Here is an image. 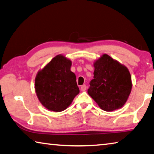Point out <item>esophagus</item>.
I'll return each mask as SVG.
<instances>
[{"mask_svg": "<svg viewBox=\"0 0 154 154\" xmlns=\"http://www.w3.org/2000/svg\"><path fill=\"white\" fill-rule=\"evenodd\" d=\"M86 89H87V86H86L85 85H83L81 86V87H80V90H81L82 91H85Z\"/></svg>", "mask_w": 154, "mask_h": 154, "instance_id": "1", "label": "esophagus"}]
</instances>
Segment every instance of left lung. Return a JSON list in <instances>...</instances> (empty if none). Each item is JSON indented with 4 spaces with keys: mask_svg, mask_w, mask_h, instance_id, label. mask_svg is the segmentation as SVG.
<instances>
[{
    "mask_svg": "<svg viewBox=\"0 0 154 154\" xmlns=\"http://www.w3.org/2000/svg\"><path fill=\"white\" fill-rule=\"evenodd\" d=\"M94 67V76L89 83L88 94L104 111L121 108L131 92L128 69L107 54L97 60Z\"/></svg>",
    "mask_w": 154,
    "mask_h": 154,
    "instance_id": "left-lung-1",
    "label": "left lung"
}]
</instances>
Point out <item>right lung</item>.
I'll return each instance as SVG.
<instances>
[{
    "label": "right lung",
    "mask_w": 154,
    "mask_h": 154,
    "mask_svg": "<svg viewBox=\"0 0 154 154\" xmlns=\"http://www.w3.org/2000/svg\"><path fill=\"white\" fill-rule=\"evenodd\" d=\"M71 66L69 59L59 55L38 72L35 79L36 95L42 106L51 111H63L80 92Z\"/></svg>",
    "instance_id": "add662e5"
}]
</instances>
